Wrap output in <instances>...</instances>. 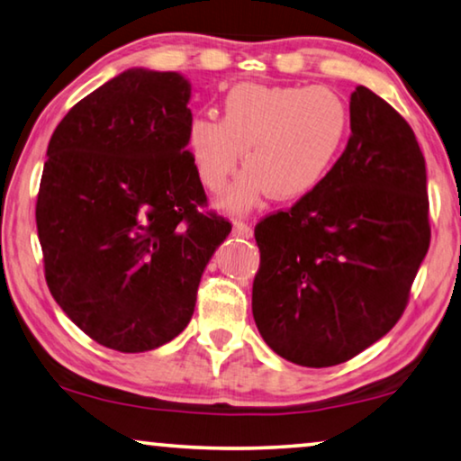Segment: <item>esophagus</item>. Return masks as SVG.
Masks as SVG:
<instances>
[{
  "label": "esophagus",
  "instance_id": "34e87169",
  "mask_svg": "<svg viewBox=\"0 0 461 461\" xmlns=\"http://www.w3.org/2000/svg\"><path fill=\"white\" fill-rule=\"evenodd\" d=\"M231 233L236 238H244V240H249V238H252V228L249 223H244V221H238V223H233V230H231Z\"/></svg>",
  "mask_w": 461,
  "mask_h": 461
}]
</instances>
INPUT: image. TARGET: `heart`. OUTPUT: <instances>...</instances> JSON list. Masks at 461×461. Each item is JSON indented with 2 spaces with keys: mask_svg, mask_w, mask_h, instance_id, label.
Here are the masks:
<instances>
[{
  "mask_svg": "<svg viewBox=\"0 0 461 461\" xmlns=\"http://www.w3.org/2000/svg\"><path fill=\"white\" fill-rule=\"evenodd\" d=\"M223 120L194 115L186 147L198 180L219 192L246 165L219 207L246 212L269 194L296 201L331 171L349 132V107L329 86L240 85L225 97Z\"/></svg>",
  "mask_w": 461,
  "mask_h": 461,
  "instance_id": "1",
  "label": "heart"
}]
</instances>
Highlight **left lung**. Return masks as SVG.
<instances>
[{"instance_id":"1","label":"left lung","mask_w":461,"mask_h":461,"mask_svg":"<svg viewBox=\"0 0 461 461\" xmlns=\"http://www.w3.org/2000/svg\"><path fill=\"white\" fill-rule=\"evenodd\" d=\"M349 128L325 180L254 228V322L300 366H335L389 333L430 244L427 167L410 123L356 86Z\"/></svg>"}]
</instances>
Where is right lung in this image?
I'll return each instance as SVG.
<instances>
[{
	"label": "right lung",
	"mask_w": 461,
	"mask_h": 461,
	"mask_svg": "<svg viewBox=\"0 0 461 461\" xmlns=\"http://www.w3.org/2000/svg\"><path fill=\"white\" fill-rule=\"evenodd\" d=\"M190 82L132 68L78 101L47 147L37 231L51 296L118 352L180 335L231 223L207 207L186 130Z\"/></svg>",
	"instance_id": "1"
}]
</instances>
